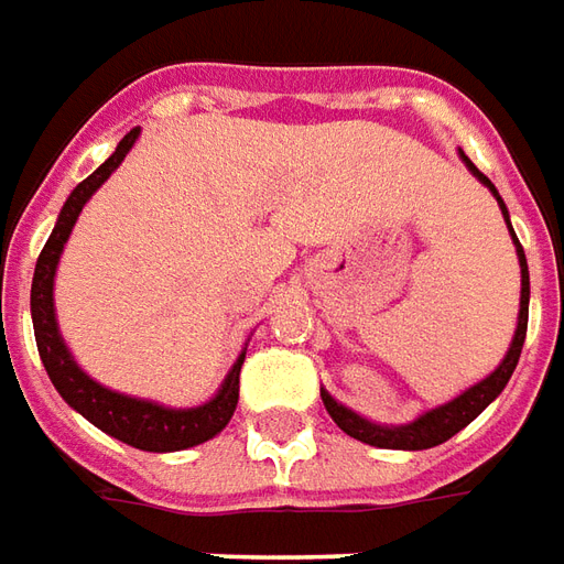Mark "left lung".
<instances>
[{
    "mask_svg": "<svg viewBox=\"0 0 564 564\" xmlns=\"http://www.w3.org/2000/svg\"><path fill=\"white\" fill-rule=\"evenodd\" d=\"M462 161L467 163V170L477 175L482 185L492 191V197L498 199V206H501V215H505L507 227H510V215H507L505 199L495 191L492 182L470 163V158H465V151H462ZM510 237H513V246H517L519 270H522V291H519L517 334H513V343H510V349H507L505 361L495 367L492 373L482 379V382L462 391L455 401L443 403V406H434L429 413H422L419 419H413L410 425H377V422H367V419L352 413L349 406L337 403L325 389H322V401H325L327 413H330V419H334L349 437H355V441L361 443H370V446H379V449H431V446H437V443L449 441V437L458 434L465 425H470V422L480 416L482 410L505 391V386L510 382V377H513V370H517L519 365L522 343H525V327H529V263H525V251L519 246L513 227H510Z\"/></svg>",
    "mask_w": 564,
    "mask_h": 564,
    "instance_id": "8db88e82",
    "label": "left lung"
}]
</instances>
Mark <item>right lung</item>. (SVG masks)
I'll use <instances>...</instances> for the list:
<instances>
[{"label": "right lung", "mask_w": 564, "mask_h": 564, "mask_svg": "<svg viewBox=\"0 0 564 564\" xmlns=\"http://www.w3.org/2000/svg\"><path fill=\"white\" fill-rule=\"evenodd\" d=\"M135 139H139V127L123 135L109 161L87 175L82 185L72 191L69 199L63 203L57 225H54L45 249L35 261L30 310H33L35 346H39V355H42V365H45L54 389L59 391V398L69 403L72 410H78L87 422H94L99 431L111 434L115 441L130 443L135 449L178 453V449H187V446L212 441L230 422L239 401V370H242L246 352L239 355L237 365L230 367V373H227L221 389L212 401L199 403V406H187V410H173V406H163V403H151L142 401V398L121 394V391H111L106 386H99L97 379L87 377L82 367L75 365V358H72L66 343L59 337L57 315H54V275H57L63 246H66L72 227L82 215L84 203L94 197L97 187L121 166Z\"/></svg>", "instance_id": "1"}]
</instances>
